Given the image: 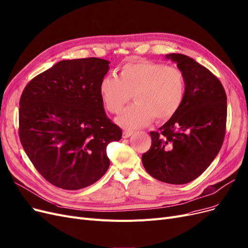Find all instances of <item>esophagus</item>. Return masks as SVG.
Here are the masks:
<instances>
[{
	"mask_svg": "<svg viewBox=\"0 0 248 248\" xmlns=\"http://www.w3.org/2000/svg\"><path fill=\"white\" fill-rule=\"evenodd\" d=\"M133 135V132L132 131H124L123 132V138H124V139H126V138H128V137H131Z\"/></svg>",
	"mask_w": 248,
	"mask_h": 248,
	"instance_id": "1",
	"label": "esophagus"
}]
</instances>
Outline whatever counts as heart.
Returning a JSON list of instances; mask_svg holds the SVG:
<instances>
[{
  "instance_id": "heart-1",
  "label": "heart",
  "mask_w": 248,
  "mask_h": 248,
  "mask_svg": "<svg viewBox=\"0 0 248 248\" xmlns=\"http://www.w3.org/2000/svg\"><path fill=\"white\" fill-rule=\"evenodd\" d=\"M105 108L120 113L134 95L135 103L117 117V124L127 130L152 123L165 122L173 116L184 102L186 77L176 67L162 62L138 61L127 62L120 77L107 75L99 86Z\"/></svg>"
}]
</instances>
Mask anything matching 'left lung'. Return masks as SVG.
<instances>
[{
	"label": "left lung",
	"instance_id": "1",
	"mask_svg": "<svg viewBox=\"0 0 248 248\" xmlns=\"http://www.w3.org/2000/svg\"><path fill=\"white\" fill-rule=\"evenodd\" d=\"M186 77V96L178 111L151 132L152 144L142 155L148 173L170 185H185L199 177L223 145L227 121V96L215 75L180 53L166 56Z\"/></svg>",
	"mask_w": 248,
	"mask_h": 248
}]
</instances>
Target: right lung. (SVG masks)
Returning a JSON list of instances; mask_svg holds the SVG:
<instances>
[{
    "label": "right lung",
    "mask_w": 248,
    "mask_h": 248,
    "mask_svg": "<svg viewBox=\"0 0 248 248\" xmlns=\"http://www.w3.org/2000/svg\"><path fill=\"white\" fill-rule=\"evenodd\" d=\"M109 62L61 61L26 86L19 102V138L28 158L49 184L77 190L109 167L106 147L122 128L106 116L99 91Z\"/></svg>",
    "instance_id": "obj_1"
}]
</instances>
